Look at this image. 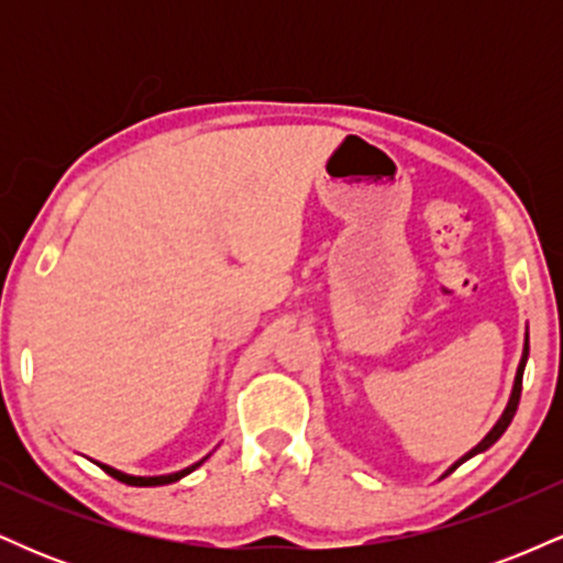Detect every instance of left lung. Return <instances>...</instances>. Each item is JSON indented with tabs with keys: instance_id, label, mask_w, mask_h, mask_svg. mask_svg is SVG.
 <instances>
[{
	"instance_id": "8db88e82",
	"label": "left lung",
	"mask_w": 563,
	"mask_h": 563,
	"mask_svg": "<svg viewBox=\"0 0 563 563\" xmlns=\"http://www.w3.org/2000/svg\"><path fill=\"white\" fill-rule=\"evenodd\" d=\"M527 357H529V333H527V341H525V354H521V363H519V371H516V380H514V391H510V399H508V407H506V412H503L500 416V421H497L495 426H493V431H489L487 437L482 439L479 444H476L474 450L471 452H466V455L461 457V461L455 463V466H452V471H455L457 466H461L463 461H468V457H474L476 452H484L487 448H493V444L497 442V439L503 437V431L508 429V423L514 421V416H516V407H519V397H521V378H525V365H527Z\"/></svg>"
}]
</instances>
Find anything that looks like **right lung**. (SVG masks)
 <instances>
[{"label":"right lung","instance_id":"obj_1","mask_svg":"<svg viewBox=\"0 0 563 563\" xmlns=\"http://www.w3.org/2000/svg\"><path fill=\"white\" fill-rule=\"evenodd\" d=\"M203 461H206V457H203ZM203 461H198L196 466L183 468V471H177V474H166V476H129V474H124V471H115L111 466H102V463H97V466L106 471V474H111L113 479H119V482H124V484H132V487H161V484L179 482V479H183V476L190 474V471H196Z\"/></svg>","mask_w":563,"mask_h":563}]
</instances>
